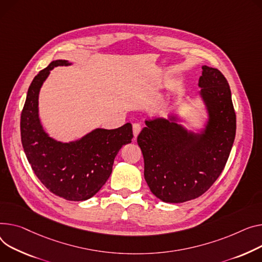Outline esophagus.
Returning <instances> with one entry per match:
<instances>
[{
    "instance_id": "obj_1",
    "label": "esophagus",
    "mask_w": 262,
    "mask_h": 262,
    "mask_svg": "<svg viewBox=\"0 0 262 262\" xmlns=\"http://www.w3.org/2000/svg\"><path fill=\"white\" fill-rule=\"evenodd\" d=\"M140 132H141V125L138 124V123H135L133 125V134H134V138L135 139L138 137V135H139V133H140Z\"/></svg>"
}]
</instances>
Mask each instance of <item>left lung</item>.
I'll return each instance as SVG.
<instances>
[{
	"label": "left lung",
	"mask_w": 262,
	"mask_h": 262,
	"mask_svg": "<svg viewBox=\"0 0 262 262\" xmlns=\"http://www.w3.org/2000/svg\"><path fill=\"white\" fill-rule=\"evenodd\" d=\"M198 97L205 122L187 128L180 113L146 119L137 138L144 159V178L163 202L198 198L222 172L234 143L236 115L230 85L216 68L203 65Z\"/></svg>",
	"instance_id": "left-lung-1"
}]
</instances>
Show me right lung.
Segmentation results:
<instances>
[{"label":"right lung","mask_w":262,"mask_h":262,"mask_svg":"<svg viewBox=\"0 0 262 262\" xmlns=\"http://www.w3.org/2000/svg\"><path fill=\"white\" fill-rule=\"evenodd\" d=\"M67 60L52 61L32 80L21 115V140L32 170L52 194L69 201L95 196L110 178L115 157L132 142L133 126L97 127L77 140L63 142L50 137L39 116V95L50 71L69 66Z\"/></svg>","instance_id":"right-lung-1"}]
</instances>
